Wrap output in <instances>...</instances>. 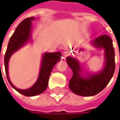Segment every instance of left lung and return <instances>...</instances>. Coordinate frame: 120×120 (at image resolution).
Returning a JSON list of instances; mask_svg holds the SVG:
<instances>
[{
    "mask_svg": "<svg viewBox=\"0 0 120 120\" xmlns=\"http://www.w3.org/2000/svg\"><path fill=\"white\" fill-rule=\"evenodd\" d=\"M92 43L97 48H103L105 51L104 67L97 74H88L84 77L78 60L70 56L66 59L73 71L69 83V88L74 94L80 96L91 97L99 93L106 87L115 72V51L110 37L106 35H101L92 41Z\"/></svg>",
    "mask_w": 120,
    "mask_h": 120,
    "instance_id": "8db88e82",
    "label": "left lung"
}]
</instances>
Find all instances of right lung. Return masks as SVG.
<instances>
[{
	"mask_svg": "<svg viewBox=\"0 0 120 120\" xmlns=\"http://www.w3.org/2000/svg\"><path fill=\"white\" fill-rule=\"evenodd\" d=\"M34 17H30L22 21L19 25L16 27L14 33L11 37L7 51L5 55V69L8 80L12 87L15 89L19 93L26 97H33L38 95L45 91L48 86L51 71L55 64L60 60L61 53H45L43 55L41 60V64L39 70V74L37 82L29 89L21 90L16 88L10 80L8 75V62L12 55L18 51L20 48L24 46L31 39V29H32V21L34 20Z\"/></svg>",
	"mask_w": 120,
	"mask_h": 120,
	"instance_id": "1",
	"label": "right lung"
}]
</instances>
